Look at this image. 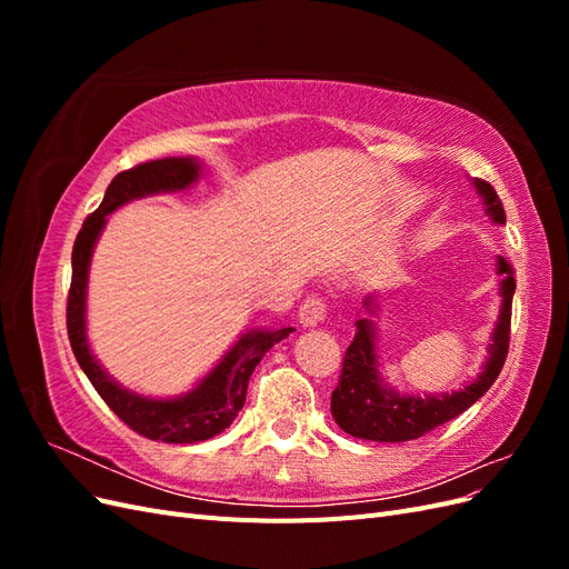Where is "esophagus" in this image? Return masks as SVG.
I'll list each match as a JSON object with an SVG mask.
<instances>
[{"instance_id": "esophagus-1", "label": "esophagus", "mask_w": 569, "mask_h": 569, "mask_svg": "<svg viewBox=\"0 0 569 569\" xmlns=\"http://www.w3.org/2000/svg\"><path fill=\"white\" fill-rule=\"evenodd\" d=\"M325 316H327V303H325V299L320 295L306 297L303 303L299 306V322L303 327L320 325L325 320Z\"/></svg>"}]
</instances>
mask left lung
I'll return each mask as SVG.
<instances>
[{"mask_svg": "<svg viewBox=\"0 0 569 569\" xmlns=\"http://www.w3.org/2000/svg\"><path fill=\"white\" fill-rule=\"evenodd\" d=\"M479 194L489 206V216L496 222H506L503 203L498 199L496 189L487 180H475ZM498 274H503L501 295L503 306L493 332V343L489 349V360L485 370L479 372L472 385L462 391L446 396H399L382 387L377 375L375 356V335L368 320H358V332L351 347L343 353L339 382L332 391V416L343 432L370 439V441H410L432 432L439 425L458 418L475 401L489 391L501 372L508 343H510V316H512V295H515V268L501 256L498 258Z\"/></svg>", "mask_w": 569, "mask_h": 569, "instance_id": "obj_1", "label": "left lung"}]
</instances>
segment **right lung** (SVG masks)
Wrapping results in <instances>:
<instances>
[{
    "instance_id": "obj_1",
    "label": "right lung",
    "mask_w": 569,
    "mask_h": 569,
    "mask_svg": "<svg viewBox=\"0 0 569 569\" xmlns=\"http://www.w3.org/2000/svg\"><path fill=\"white\" fill-rule=\"evenodd\" d=\"M197 176L199 161L194 159L144 161L118 173L107 187L104 201L99 203L94 213L84 218L82 230L76 237L73 278L66 303V327L71 349L97 393L132 432L166 443L206 441L230 427L247 401L249 377L256 366L261 363V358L266 351H270V347L289 337V332H295V327H282L278 332H247L211 370V375H206L201 385L192 393L182 396V399H144V396L120 389L99 368L94 356L90 353L88 337H84V289H88L92 249L101 228H104L107 216L130 199L184 189L197 180Z\"/></svg>"
}]
</instances>
